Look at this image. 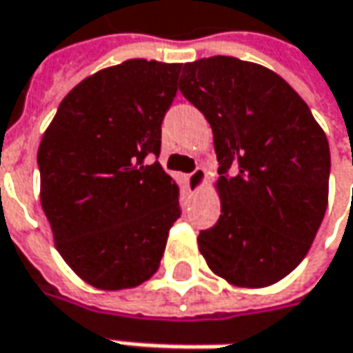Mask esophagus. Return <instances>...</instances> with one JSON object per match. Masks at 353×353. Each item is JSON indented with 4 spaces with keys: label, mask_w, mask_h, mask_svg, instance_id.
<instances>
[{
    "label": "esophagus",
    "mask_w": 353,
    "mask_h": 353,
    "mask_svg": "<svg viewBox=\"0 0 353 353\" xmlns=\"http://www.w3.org/2000/svg\"><path fill=\"white\" fill-rule=\"evenodd\" d=\"M203 185H205V170H203V168H197L195 172L189 174V188L197 193V191H201Z\"/></svg>",
    "instance_id": "obj_1"
}]
</instances>
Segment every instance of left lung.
Masks as SVG:
<instances>
[{
    "mask_svg": "<svg viewBox=\"0 0 353 353\" xmlns=\"http://www.w3.org/2000/svg\"><path fill=\"white\" fill-rule=\"evenodd\" d=\"M179 92L213 128L223 172L214 181L221 219L199 232V252L230 285H274L307 256L326 213V134L299 93L261 64L201 58L183 64Z\"/></svg>",
    "mask_w": 353,
    "mask_h": 353,
    "instance_id": "left-lung-1",
    "label": "left lung"
}]
</instances>
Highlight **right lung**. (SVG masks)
<instances>
[{
    "label": "right lung",
    "mask_w": 353,
    "mask_h": 353,
    "mask_svg": "<svg viewBox=\"0 0 353 353\" xmlns=\"http://www.w3.org/2000/svg\"><path fill=\"white\" fill-rule=\"evenodd\" d=\"M181 64L127 60L62 99L39 146L41 207L72 272L101 291L148 281L179 216V188L160 162L162 119Z\"/></svg>",
    "instance_id": "add662e5"
}]
</instances>
